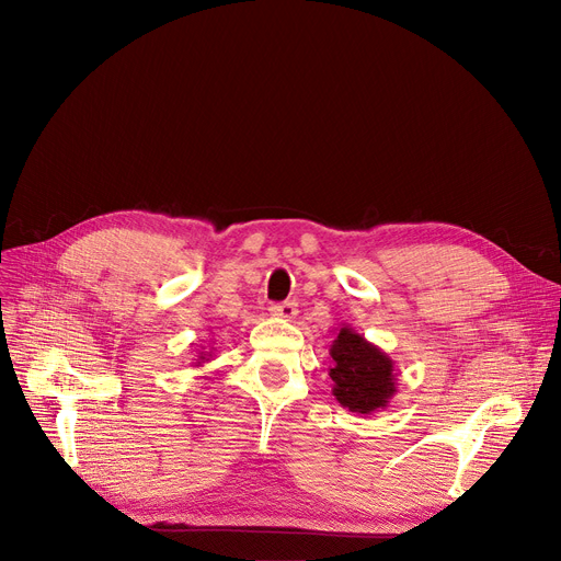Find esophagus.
I'll list each match as a JSON object with an SVG mask.
<instances>
[{
    "label": "esophagus",
    "instance_id": "34e87169",
    "mask_svg": "<svg viewBox=\"0 0 561 561\" xmlns=\"http://www.w3.org/2000/svg\"><path fill=\"white\" fill-rule=\"evenodd\" d=\"M271 311H273V316H277L282 320H293L298 316V302H293V300L279 302V305H273Z\"/></svg>",
    "mask_w": 561,
    "mask_h": 561
}]
</instances>
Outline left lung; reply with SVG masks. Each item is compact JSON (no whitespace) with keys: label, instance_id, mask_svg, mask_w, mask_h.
Returning <instances> with one entry per match:
<instances>
[{"label":"left lung","instance_id":"8db88e82","mask_svg":"<svg viewBox=\"0 0 561 561\" xmlns=\"http://www.w3.org/2000/svg\"><path fill=\"white\" fill-rule=\"evenodd\" d=\"M332 393L352 414L370 416L398 393L396 362L364 334L343 325L330 347Z\"/></svg>","mask_w":561,"mask_h":561}]
</instances>
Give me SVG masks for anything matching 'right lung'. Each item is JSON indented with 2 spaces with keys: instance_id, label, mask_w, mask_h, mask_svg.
I'll list each match as a JSON object with an SVG mask.
<instances>
[{
  "instance_id": "right-lung-1",
  "label": "right lung",
  "mask_w": 561,
  "mask_h": 561,
  "mask_svg": "<svg viewBox=\"0 0 561 561\" xmlns=\"http://www.w3.org/2000/svg\"><path fill=\"white\" fill-rule=\"evenodd\" d=\"M211 352H214V350H211ZM211 352L199 350V352H197V359H195V366H202L204 362H209V359H211Z\"/></svg>"
}]
</instances>
